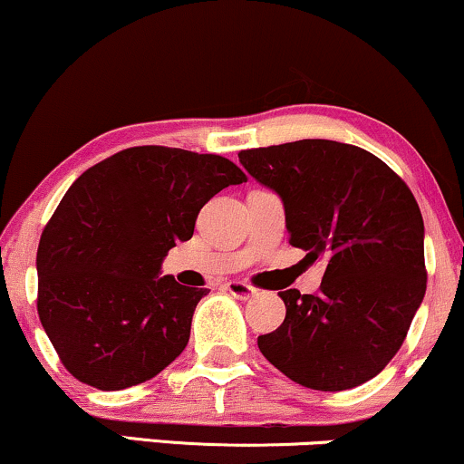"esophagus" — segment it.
<instances>
[{
	"label": "esophagus",
	"mask_w": 464,
	"mask_h": 464,
	"mask_svg": "<svg viewBox=\"0 0 464 464\" xmlns=\"http://www.w3.org/2000/svg\"><path fill=\"white\" fill-rule=\"evenodd\" d=\"M227 290H228V295L236 296V299H239V301L253 299V296L257 295V290H255L253 285L242 284V281H228V284H227Z\"/></svg>",
	"instance_id": "34e87169"
}]
</instances>
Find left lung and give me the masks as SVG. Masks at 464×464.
I'll list each match as a JSON object with an SVG mask.
<instances>
[{"label":"left lung","instance_id":"1","mask_svg":"<svg viewBox=\"0 0 464 464\" xmlns=\"http://www.w3.org/2000/svg\"><path fill=\"white\" fill-rule=\"evenodd\" d=\"M237 157L284 202L292 246L327 266L318 295L279 292L285 321L259 335V351L312 391L372 380L403 344L425 296V228L412 191L351 143L301 140Z\"/></svg>","mask_w":464,"mask_h":464}]
</instances>
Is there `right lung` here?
I'll return each instance as SVG.
<instances>
[{
    "mask_svg": "<svg viewBox=\"0 0 464 464\" xmlns=\"http://www.w3.org/2000/svg\"><path fill=\"white\" fill-rule=\"evenodd\" d=\"M246 174L225 157L129 148L63 196L36 253L39 318L65 369L100 391L152 380L183 353L207 287L161 266L194 236L198 211Z\"/></svg>",
    "mask_w": 464,
    "mask_h": 464,
    "instance_id": "obj_1",
    "label": "right lung"
}]
</instances>
